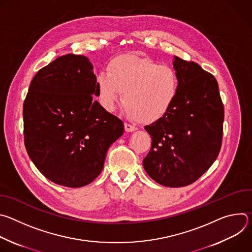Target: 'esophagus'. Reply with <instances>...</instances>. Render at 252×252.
Masks as SVG:
<instances>
[{"label":"esophagus","instance_id":"34e87169","mask_svg":"<svg viewBox=\"0 0 252 252\" xmlns=\"http://www.w3.org/2000/svg\"><path fill=\"white\" fill-rule=\"evenodd\" d=\"M125 129H126V131H134L135 129H136V127L134 126H131V125H129V124H127V123H126L125 124Z\"/></svg>","mask_w":252,"mask_h":252}]
</instances>
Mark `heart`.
I'll list each match as a JSON object with an SVG mask.
<instances>
[{
  "label": "heart",
  "mask_w": 252,
  "mask_h": 252,
  "mask_svg": "<svg viewBox=\"0 0 252 252\" xmlns=\"http://www.w3.org/2000/svg\"><path fill=\"white\" fill-rule=\"evenodd\" d=\"M107 74L96 75L100 104L113 111L120 100L128 116L140 123H153L170 109L179 90L176 71L137 55H123L107 64Z\"/></svg>",
  "instance_id": "obj_1"
}]
</instances>
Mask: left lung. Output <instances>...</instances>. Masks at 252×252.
Here are the masks:
<instances>
[{
	"instance_id": "1",
	"label": "left lung",
	"mask_w": 252,
	"mask_h": 252,
	"mask_svg": "<svg viewBox=\"0 0 252 252\" xmlns=\"http://www.w3.org/2000/svg\"><path fill=\"white\" fill-rule=\"evenodd\" d=\"M179 90L167 113L146 130L152 148L143 167L158 184H193L217 159L222 142L224 107L215 78L194 63L175 57Z\"/></svg>"
}]
</instances>
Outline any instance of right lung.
I'll return each mask as SVG.
<instances>
[{
  "label": "right lung",
  "mask_w": 252,
  "mask_h": 252,
  "mask_svg": "<svg viewBox=\"0 0 252 252\" xmlns=\"http://www.w3.org/2000/svg\"><path fill=\"white\" fill-rule=\"evenodd\" d=\"M96 77L89 59L59 57L41 68L24 101L27 153L51 182L85 187L103 168L106 152L124 133V123L94 99Z\"/></svg>",
  "instance_id": "obj_1"
}]
</instances>
